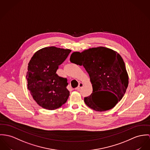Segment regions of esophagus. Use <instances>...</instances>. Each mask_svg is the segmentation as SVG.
<instances>
[{"instance_id":"esophagus-1","label":"esophagus","mask_w":150,"mask_h":150,"mask_svg":"<svg viewBox=\"0 0 150 150\" xmlns=\"http://www.w3.org/2000/svg\"><path fill=\"white\" fill-rule=\"evenodd\" d=\"M83 86H84V84H83V83H80L79 84V86L75 88V90H80L81 88H82V87H83Z\"/></svg>"}]
</instances>
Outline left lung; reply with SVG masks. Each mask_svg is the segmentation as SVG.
I'll use <instances>...</instances> for the list:
<instances>
[{"label": "left lung", "instance_id": "left-lung-1", "mask_svg": "<svg viewBox=\"0 0 150 150\" xmlns=\"http://www.w3.org/2000/svg\"><path fill=\"white\" fill-rule=\"evenodd\" d=\"M69 59L71 63L83 66L89 74L93 91L84 99L88 107L96 111H105L122 99L128 87V76L125 62L117 52L99 47L74 52ZM103 92L111 95L106 98Z\"/></svg>", "mask_w": 150, "mask_h": 150}]
</instances>
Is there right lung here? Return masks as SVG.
<instances>
[{"instance_id":"right-lung-1","label":"right lung","mask_w":150,"mask_h":150,"mask_svg":"<svg viewBox=\"0 0 150 150\" xmlns=\"http://www.w3.org/2000/svg\"><path fill=\"white\" fill-rule=\"evenodd\" d=\"M71 51L55 47H45L36 52L28 63V90L37 104L47 110L60 107L69 97L67 78L59 76L56 72Z\"/></svg>"}]
</instances>
